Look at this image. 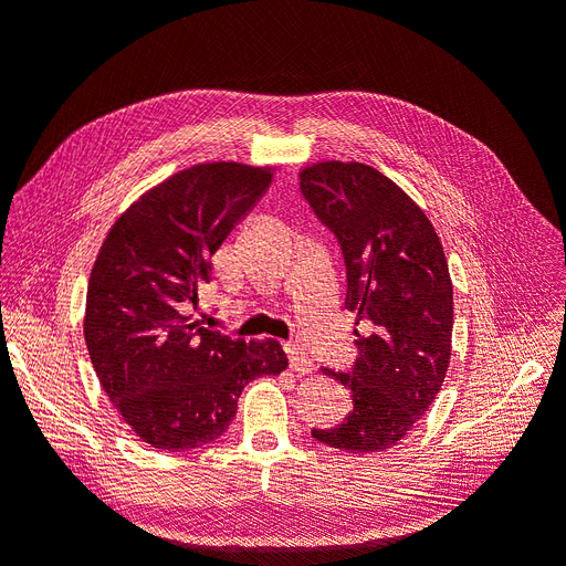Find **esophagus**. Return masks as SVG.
Wrapping results in <instances>:
<instances>
[{"label": "esophagus", "instance_id": "34e87169", "mask_svg": "<svg viewBox=\"0 0 566 566\" xmlns=\"http://www.w3.org/2000/svg\"><path fill=\"white\" fill-rule=\"evenodd\" d=\"M285 354H287V361H290V368H293L297 375H306L312 370V358L306 356L302 352V347L297 345H285Z\"/></svg>", "mask_w": 566, "mask_h": 566}]
</instances>
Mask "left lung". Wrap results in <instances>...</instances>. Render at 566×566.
Here are the masks:
<instances>
[{"label": "left lung", "mask_w": 566, "mask_h": 566, "mask_svg": "<svg viewBox=\"0 0 566 566\" xmlns=\"http://www.w3.org/2000/svg\"><path fill=\"white\" fill-rule=\"evenodd\" d=\"M300 191L342 250L349 312L370 323L356 333L349 370L325 368L352 391V413L312 430L325 447L387 451L413 430L447 378L453 285L430 219L401 188L361 163H318Z\"/></svg>", "instance_id": "obj_1"}]
</instances>
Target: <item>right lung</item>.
<instances>
[{
	"mask_svg": "<svg viewBox=\"0 0 566 566\" xmlns=\"http://www.w3.org/2000/svg\"><path fill=\"white\" fill-rule=\"evenodd\" d=\"M271 179L269 167H188L136 200L96 256L84 339L111 403L150 447L219 439L243 387L287 366L276 339H231L191 314L212 281V254Z\"/></svg>",
	"mask_w": 566,
	"mask_h": 566,
	"instance_id": "right-lung-1",
	"label": "right lung"
}]
</instances>
